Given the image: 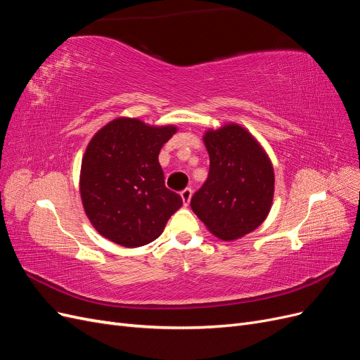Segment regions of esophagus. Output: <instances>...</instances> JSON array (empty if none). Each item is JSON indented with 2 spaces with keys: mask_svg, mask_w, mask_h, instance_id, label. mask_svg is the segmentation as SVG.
Returning a JSON list of instances; mask_svg holds the SVG:
<instances>
[{
  "mask_svg": "<svg viewBox=\"0 0 360 360\" xmlns=\"http://www.w3.org/2000/svg\"><path fill=\"white\" fill-rule=\"evenodd\" d=\"M180 195H181L183 204H184V205H188V204H189V201H191V198H192V189H191V188L183 189V191L180 192Z\"/></svg>",
  "mask_w": 360,
  "mask_h": 360,
  "instance_id": "esophagus-1",
  "label": "esophagus"
}]
</instances>
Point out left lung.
<instances>
[{
    "label": "left lung",
    "mask_w": 360,
    "mask_h": 360,
    "mask_svg": "<svg viewBox=\"0 0 360 360\" xmlns=\"http://www.w3.org/2000/svg\"><path fill=\"white\" fill-rule=\"evenodd\" d=\"M209 177L193 193L191 207L209 231L236 240L267 217L275 192V172L264 148L242 126L207 130Z\"/></svg>",
    "instance_id": "8db88e82"
}]
</instances>
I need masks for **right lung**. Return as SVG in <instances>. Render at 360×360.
Returning a JSON list of instances; mask_svg holds the SVG:
<instances>
[{
	"mask_svg": "<svg viewBox=\"0 0 360 360\" xmlns=\"http://www.w3.org/2000/svg\"><path fill=\"white\" fill-rule=\"evenodd\" d=\"M176 126H148L120 117L86 146L79 191L97 233L124 248L144 246L162 234L183 201L165 186L159 151Z\"/></svg>",
	"mask_w": 360,
	"mask_h": 360,
	"instance_id": "obj_1",
	"label": "right lung"
}]
</instances>
